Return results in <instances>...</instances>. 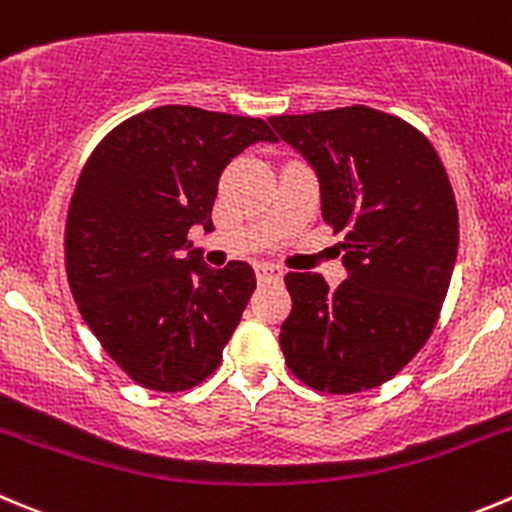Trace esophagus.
<instances>
[{"label": "esophagus", "instance_id": "34e87169", "mask_svg": "<svg viewBox=\"0 0 512 512\" xmlns=\"http://www.w3.org/2000/svg\"><path fill=\"white\" fill-rule=\"evenodd\" d=\"M255 272H257V280H260V283H272V280H283V275H285V272L280 270L278 265H270V262H260V265L255 267Z\"/></svg>", "mask_w": 512, "mask_h": 512}]
</instances>
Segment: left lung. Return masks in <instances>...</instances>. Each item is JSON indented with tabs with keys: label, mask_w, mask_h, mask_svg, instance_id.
Masks as SVG:
<instances>
[{
	"label": "left lung",
	"mask_w": 512,
	"mask_h": 512,
	"mask_svg": "<svg viewBox=\"0 0 512 512\" xmlns=\"http://www.w3.org/2000/svg\"><path fill=\"white\" fill-rule=\"evenodd\" d=\"M270 126L318 176L326 224L346 232L338 288L318 272L285 275V364L328 394L374 389L424 346L450 288L460 242L450 179L417 128L366 105Z\"/></svg>",
	"instance_id": "1"
}]
</instances>
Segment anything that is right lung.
<instances>
[{
    "label": "right lung",
    "instance_id": "obj_1",
    "mask_svg": "<svg viewBox=\"0 0 512 512\" xmlns=\"http://www.w3.org/2000/svg\"><path fill=\"white\" fill-rule=\"evenodd\" d=\"M257 141L260 118L161 105L100 141L75 186L65 265L83 321L136 384L184 391L217 371L255 290L250 262L214 270L191 227L214 232L224 166Z\"/></svg>",
    "mask_w": 512,
    "mask_h": 512
}]
</instances>
